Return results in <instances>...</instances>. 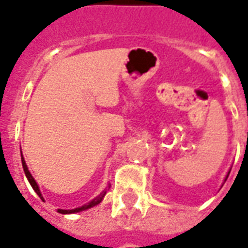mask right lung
<instances>
[{
	"label": "right lung",
	"mask_w": 248,
	"mask_h": 248,
	"mask_svg": "<svg viewBox=\"0 0 248 248\" xmlns=\"http://www.w3.org/2000/svg\"><path fill=\"white\" fill-rule=\"evenodd\" d=\"M21 161H22V167H24V171H25V175H26V178H28V181H29V183L31 185V187H33V190H34L35 192H37V195L44 201V198H42V194H41L40 191V187H38V185H37V182L34 181V178L31 177V174L29 172V170H28V166H26V163H25V159L24 156H22V154H21ZM105 194H106V190L105 191H102V194H99L95 199H93L92 202H89L87 204H85V206H82V207H78V208H74V210H61V208H58V213L61 214H74V213H79V211H83V210H87V208L90 207H94V206H97L98 203L102 202L103 197H105Z\"/></svg>",
	"instance_id": "obj_1"
}]
</instances>
